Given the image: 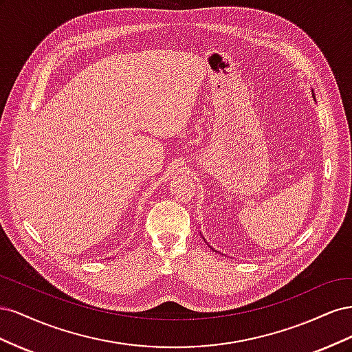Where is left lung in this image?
I'll return each instance as SVG.
<instances>
[{"label": "left lung", "instance_id": "8db88e82", "mask_svg": "<svg viewBox=\"0 0 352 352\" xmlns=\"http://www.w3.org/2000/svg\"><path fill=\"white\" fill-rule=\"evenodd\" d=\"M314 100H316V98H314Z\"/></svg>", "mask_w": 352, "mask_h": 352}]
</instances>
